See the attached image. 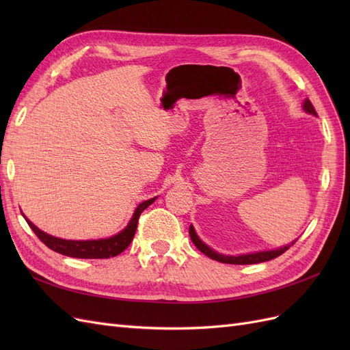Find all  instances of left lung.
Masks as SVG:
<instances>
[{"instance_id":"1","label":"left lung","mask_w":350,"mask_h":350,"mask_svg":"<svg viewBox=\"0 0 350 350\" xmlns=\"http://www.w3.org/2000/svg\"><path fill=\"white\" fill-rule=\"evenodd\" d=\"M304 111L308 112V113H312V115H317V112H315V109H314L310 99H305V102H304ZM189 237H191V241L194 242V245L201 252H203L204 256L210 257L211 260H216L219 262H225V264H257V262L269 261V260H273V258L282 256L284 251H288L291 248V245H293V243L296 242V241H293L292 243H289V245L278 248V250L260 251V252H252V254H242V256H224V254H219L215 250H211L210 247H207L206 243L197 237L193 225L189 226Z\"/></svg>"}]
</instances>
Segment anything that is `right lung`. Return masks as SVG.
<instances>
[{"label":"right lung","mask_w":350,"mask_h":350,"mask_svg":"<svg viewBox=\"0 0 350 350\" xmlns=\"http://www.w3.org/2000/svg\"><path fill=\"white\" fill-rule=\"evenodd\" d=\"M154 200H156V197L150 198V200H146V201H143V203L137 206L134 215H133L131 220L129 221V225L125 226V229H122L120 234H116L107 239L70 241V239L55 238V237L45 234V232L40 230L39 228H36L25 215H23V217L26 219L27 225L31 228V230L35 232L36 237L52 251L59 252V254H62V256L72 257V258H111V257L118 256V254H121L126 247L130 245L133 238H134L140 215L143 213V210H146L153 203Z\"/></svg>","instance_id":"right-lung-1"}]
</instances>
